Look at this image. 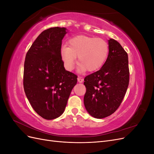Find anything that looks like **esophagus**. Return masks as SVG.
I'll return each mask as SVG.
<instances>
[{
    "mask_svg": "<svg viewBox=\"0 0 154 154\" xmlns=\"http://www.w3.org/2000/svg\"><path fill=\"white\" fill-rule=\"evenodd\" d=\"M83 80H83V78H82V77L79 76V77L78 78V82L79 83H82V82H83Z\"/></svg>",
    "mask_w": 154,
    "mask_h": 154,
    "instance_id": "34e87169",
    "label": "esophagus"
}]
</instances>
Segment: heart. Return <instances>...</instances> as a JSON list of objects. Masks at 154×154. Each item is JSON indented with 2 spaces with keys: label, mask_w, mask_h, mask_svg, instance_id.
Returning a JSON list of instances; mask_svg holds the SVG:
<instances>
[{
  "label": "heart",
  "mask_w": 154,
  "mask_h": 154,
  "mask_svg": "<svg viewBox=\"0 0 154 154\" xmlns=\"http://www.w3.org/2000/svg\"><path fill=\"white\" fill-rule=\"evenodd\" d=\"M109 44L103 38L79 35L69 40L68 47L63 45L60 57L65 67L68 71L74 68L78 57L79 70L89 72L100 69L105 62L109 54Z\"/></svg>",
  "instance_id": "1"
}]
</instances>
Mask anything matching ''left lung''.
<instances>
[{
    "instance_id": "8db88e82",
    "label": "left lung",
    "mask_w": 154,
    "mask_h": 154,
    "mask_svg": "<svg viewBox=\"0 0 154 154\" xmlns=\"http://www.w3.org/2000/svg\"><path fill=\"white\" fill-rule=\"evenodd\" d=\"M109 51L103 66L84 79V105L92 117L101 119L112 114L124 98L129 83L127 52L116 40H109Z\"/></svg>"
}]
</instances>
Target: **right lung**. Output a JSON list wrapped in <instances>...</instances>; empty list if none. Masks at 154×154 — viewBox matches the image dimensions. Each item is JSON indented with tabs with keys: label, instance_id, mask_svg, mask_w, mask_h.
<instances>
[{
	"label": "right lung",
	"instance_id": "right-lung-1",
	"mask_svg": "<svg viewBox=\"0 0 154 154\" xmlns=\"http://www.w3.org/2000/svg\"><path fill=\"white\" fill-rule=\"evenodd\" d=\"M65 27L42 31L26 56L23 84L32 109L45 119L58 118L64 112L77 76L66 71L60 57Z\"/></svg>",
	"mask_w": 154,
	"mask_h": 154
}]
</instances>
